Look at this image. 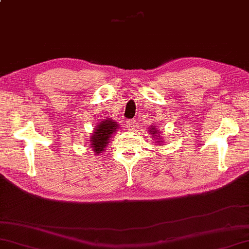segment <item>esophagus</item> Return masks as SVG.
<instances>
[{"label": "esophagus", "instance_id": "esophagus-1", "mask_svg": "<svg viewBox=\"0 0 249 249\" xmlns=\"http://www.w3.org/2000/svg\"><path fill=\"white\" fill-rule=\"evenodd\" d=\"M134 121L133 120H129V121H127V128H128V130L129 131H132L134 128Z\"/></svg>", "mask_w": 249, "mask_h": 249}]
</instances>
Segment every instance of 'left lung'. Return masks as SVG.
<instances>
[{
    "mask_svg": "<svg viewBox=\"0 0 249 249\" xmlns=\"http://www.w3.org/2000/svg\"><path fill=\"white\" fill-rule=\"evenodd\" d=\"M149 131H150V133L152 134L153 138H154V139H156V141H155L156 143H158V142H159V143L160 144V134L159 130L155 128V126H151V128L149 129Z\"/></svg>",
    "mask_w": 249,
    "mask_h": 249,
    "instance_id": "1",
    "label": "left lung"
}]
</instances>
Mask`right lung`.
Listing matches in <instances>:
<instances>
[{
	"label": "right lung",
	"mask_w": 249,
	"mask_h": 249,
	"mask_svg": "<svg viewBox=\"0 0 249 249\" xmlns=\"http://www.w3.org/2000/svg\"><path fill=\"white\" fill-rule=\"evenodd\" d=\"M117 122H113L111 119L101 121L95 128L93 134H90V147L96 154L104 151V148L108 144L110 137L118 129Z\"/></svg>",
	"instance_id": "obj_1"
}]
</instances>
